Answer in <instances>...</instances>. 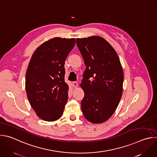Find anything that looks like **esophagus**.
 I'll use <instances>...</instances> for the list:
<instances>
[{"instance_id":"esophagus-1","label":"esophagus","mask_w":157,"mask_h":157,"mask_svg":"<svg viewBox=\"0 0 157 157\" xmlns=\"http://www.w3.org/2000/svg\"><path fill=\"white\" fill-rule=\"evenodd\" d=\"M73 86L74 87H77L78 86V84L76 81H74V82H73Z\"/></svg>"}]
</instances>
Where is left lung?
<instances>
[{
    "label": "left lung",
    "mask_w": 157,
    "mask_h": 157,
    "mask_svg": "<svg viewBox=\"0 0 157 157\" xmlns=\"http://www.w3.org/2000/svg\"><path fill=\"white\" fill-rule=\"evenodd\" d=\"M86 67L81 86L84 92L81 106L84 117L92 123L109 120L122 96L124 75L114 48L98 36L76 39Z\"/></svg>",
    "instance_id": "8db88e82"
}]
</instances>
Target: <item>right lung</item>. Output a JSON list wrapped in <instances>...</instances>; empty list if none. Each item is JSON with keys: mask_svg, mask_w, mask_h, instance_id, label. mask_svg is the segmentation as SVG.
Here are the masks:
<instances>
[{"mask_svg": "<svg viewBox=\"0 0 157 157\" xmlns=\"http://www.w3.org/2000/svg\"><path fill=\"white\" fill-rule=\"evenodd\" d=\"M75 38L55 37L42 44L29 63L25 87L37 115L47 121L59 120L68 100L65 62L75 46Z\"/></svg>", "mask_w": 157, "mask_h": 157, "instance_id": "right-lung-1", "label": "right lung"}]
</instances>
